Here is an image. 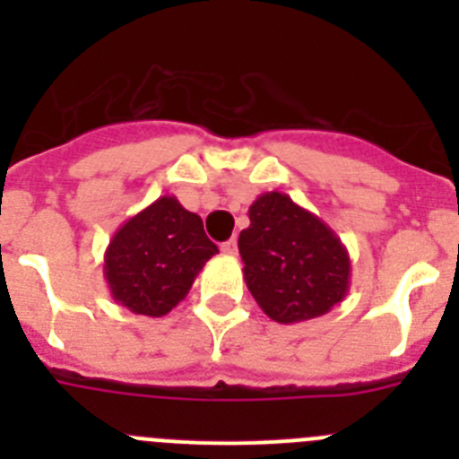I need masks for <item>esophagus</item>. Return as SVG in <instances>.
Here are the masks:
<instances>
[{
    "label": "esophagus",
    "mask_w": 459,
    "mask_h": 459,
    "mask_svg": "<svg viewBox=\"0 0 459 459\" xmlns=\"http://www.w3.org/2000/svg\"><path fill=\"white\" fill-rule=\"evenodd\" d=\"M221 250H222V255H230V257H232V255H237L238 253V246H237V238H230V241H225L221 246Z\"/></svg>",
    "instance_id": "obj_1"
}]
</instances>
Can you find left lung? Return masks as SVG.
Returning <instances> with one entry per match:
<instances>
[{"instance_id":"8db88e82","label":"left lung","mask_w":459,"mask_h":459,"mask_svg":"<svg viewBox=\"0 0 459 459\" xmlns=\"http://www.w3.org/2000/svg\"><path fill=\"white\" fill-rule=\"evenodd\" d=\"M238 234L243 278L278 324L322 317L350 291L351 259L338 234L285 193H262Z\"/></svg>"}]
</instances>
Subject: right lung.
<instances>
[{"mask_svg":"<svg viewBox=\"0 0 459 459\" xmlns=\"http://www.w3.org/2000/svg\"><path fill=\"white\" fill-rule=\"evenodd\" d=\"M218 246L202 218L163 195L109 238L103 273L109 294L135 315L163 317L179 306Z\"/></svg>","mask_w":459,"mask_h":459,"instance_id":"1","label":"right lung"}]
</instances>
